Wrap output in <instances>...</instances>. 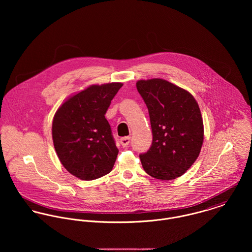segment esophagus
<instances>
[{"label":"esophagus","mask_w":252,"mask_h":252,"mask_svg":"<svg viewBox=\"0 0 252 252\" xmlns=\"http://www.w3.org/2000/svg\"><path fill=\"white\" fill-rule=\"evenodd\" d=\"M130 144V137H124L120 140V144L123 146V147H127Z\"/></svg>","instance_id":"34e87169"}]
</instances>
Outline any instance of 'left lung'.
Segmentation results:
<instances>
[{"label":"left lung","instance_id":"8db88e82","mask_svg":"<svg viewBox=\"0 0 252 252\" xmlns=\"http://www.w3.org/2000/svg\"><path fill=\"white\" fill-rule=\"evenodd\" d=\"M137 89L148 109L152 144L140 154L144 171L162 180L182 176L198 158L204 141L199 106L186 90L161 78L139 80Z\"/></svg>","mask_w":252,"mask_h":252}]
</instances>
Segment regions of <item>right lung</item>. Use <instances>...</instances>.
Instances as JSON below:
<instances>
[{"instance_id":"obj_1","label":"right lung","mask_w":252,"mask_h":252,"mask_svg":"<svg viewBox=\"0 0 252 252\" xmlns=\"http://www.w3.org/2000/svg\"><path fill=\"white\" fill-rule=\"evenodd\" d=\"M122 83L91 85L68 99L56 111L52 138L66 170L83 180L108 174L118 149L105 114Z\"/></svg>"}]
</instances>
